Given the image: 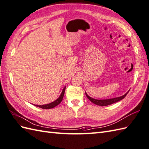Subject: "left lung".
Masks as SVG:
<instances>
[{
    "label": "left lung",
    "instance_id": "left-lung-1",
    "mask_svg": "<svg viewBox=\"0 0 149 149\" xmlns=\"http://www.w3.org/2000/svg\"><path fill=\"white\" fill-rule=\"evenodd\" d=\"M129 91L125 94H124L123 96H120V97H118L111 98V99H108V100H95V99L89 96L86 93V95L87 97L88 98L91 102H93L94 104H96V105H99V106H108V105L112 104L113 103H115V102L119 101L121 100H123V99L125 98V97L127 96V94L128 93Z\"/></svg>",
    "mask_w": 149,
    "mask_h": 149
}]
</instances>
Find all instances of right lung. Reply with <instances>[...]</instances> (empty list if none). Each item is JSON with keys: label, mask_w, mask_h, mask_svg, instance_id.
<instances>
[{"label": "right lung", "mask_w": 149, "mask_h": 149, "mask_svg": "<svg viewBox=\"0 0 149 149\" xmlns=\"http://www.w3.org/2000/svg\"><path fill=\"white\" fill-rule=\"evenodd\" d=\"M65 88L66 87H65L62 93H61L60 96H59V97L56 100H55V101H53L52 102H51V103H49V104H44V105H35L36 106H37V107H39V108H41L42 109H51V108H53L55 107V106H56L57 105H58L61 102H62V100H63V96H64V93H65Z\"/></svg>", "instance_id": "right-lung-1"}]
</instances>
